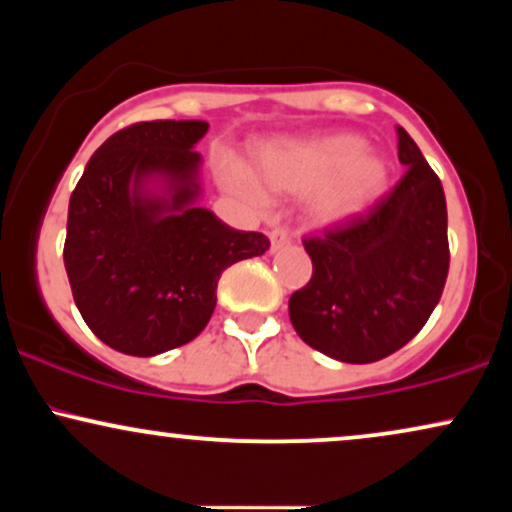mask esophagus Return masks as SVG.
<instances>
[{
  "label": "esophagus",
  "mask_w": 512,
  "mask_h": 512,
  "mask_svg": "<svg viewBox=\"0 0 512 512\" xmlns=\"http://www.w3.org/2000/svg\"><path fill=\"white\" fill-rule=\"evenodd\" d=\"M289 243H291L289 233L281 231V228H276V231L269 233V252H272V255H276L279 250H284Z\"/></svg>",
  "instance_id": "esophagus-1"
}]
</instances>
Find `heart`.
<instances>
[{"instance_id":"1","label":"heart","mask_w":512,"mask_h":512,"mask_svg":"<svg viewBox=\"0 0 512 512\" xmlns=\"http://www.w3.org/2000/svg\"><path fill=\"white\" fill-rule=\"evenodd\" d=\"M368 142L351 132L281 137L255 149V173L269 190L284 195L313 192L308 204L315 226H339L366 211L390 187V163L366 151ZM223 185L252 204H264V190L248 166L233 156L219 158Z\"/></svg>"}]
</instances>
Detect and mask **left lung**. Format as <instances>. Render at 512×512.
<instances>
[{
	"instance_id": "1",
	"label": "left lung",
	"mask_w": 512,
	"mask_h": 512,
	"mask_svg": "<svg viewBox=\"0 0 512 512\" xmlns=\"http://www.w3.org/2000/svg\"><path fill=\"white\" fill-rule=\"evenodd\" d=\"M404 178L368 214L305 238L313 276L289 301L298 337L344 363H373L419 334L448 279V207L438 175L397 127Z\"/></svg>"
}]
</instances>
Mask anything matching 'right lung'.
<instances>
[{"label": "right lung", "instance_id": "obj_1", "mask_svg": "<svg viewBox=\"0 0 512 512\" xmlns=\"http://www.w3.org/2000/svg\"><path fill=\"white\" fill-rule=\"evenodd\" d=\"M204 120L139 122L86 163L69 199L64 267L91 332L127 356H156L197 337L231 264L269 250L262 233L199 207Z\"/></svg>", "mask_w": 512, "mask_h": 512}]
</instances>
